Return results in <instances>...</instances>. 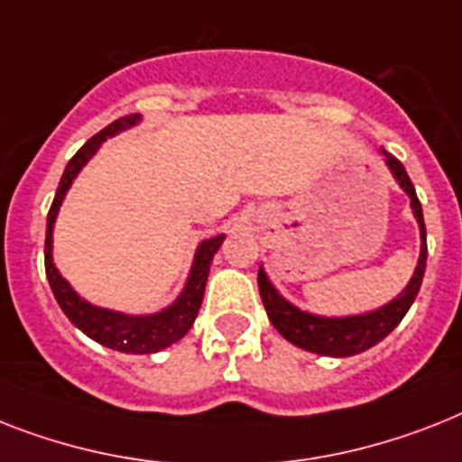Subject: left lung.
Here are the masks:
<instances>
[{"instance_id":"obj_1","label":"left lung","mask_w":462,"mask_h":462,"mask_svg":"<svg viewBox=\"0 0 462 462\" xmlns=\"http://www.w3.org/2000/svg\"><path fill=\"white\" fill-rule=\"evenodd\" d=\"M382 153L387 156V166L392 175L396 178L403 192L411 197V206H413V216L420 225V258L418 268H415L411 282L406 284V290L401 291L396 299L370 313H361V316H346V318H322L306 313V310L291 306L280 291L270 284L265 270H258V291L263 299L265 313H268L270 322L275 325V329L287 341H291L294 346L306 348L310 354L320 356H332V358H346V356H356L361 351H367L374 344H380L384 337L392 332L408 309L413 306L415 296L420 291L422 277H425V265H427V230H425V218H422V206L415 194V187L408 178L406 168L399 159H393L392 153L382 149Z\"/></svg>"}]
</instances>
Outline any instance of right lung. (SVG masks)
Masks as SVG:
<instances>
[{
    "mask_svg": "<svg viewBox=\"0 0 462 462\" xmlns=\"http://www.w3.org/2000/svg\"><path fill=\"white\" fill-rule=\"evenodd\" d=\"M140 121V114L123 116V118H118V121L104 127L101 133H97L92 140H88L78 149V153L69 161V166L63 171L59 189H56V197L51 201V208H49L47 239H44V270H47L49 287L54 291L56 301H59L63 313L89 339L99 341L104 346L121 351V354H156V351L171 346V344L180 341L189 332V328L197 320L199 309H201V299H204L211 261L225 239V235H218V237L204 239V242L199 244L197 254H194L192 270H189V277H187L182 294L168 309L159 310L153 316H125V313H118V310L92 306L89 301L80 299L78 291H73V287L56 270L54 261H51V232H54L56 216H59L63 197L69 192V187L73 185L75 175L95 156L101 142H106V137H114L121 130L137 125Z\"/></svg>",
    "mask_w": 462,
    "mask_h": 462,
    "instance_id": "add662e5",
    "label": "right lung"
}]
</instances>
